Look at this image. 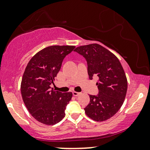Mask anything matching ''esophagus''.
<instances>
[{
  "label": "esophagus",
  "instance_id": "obj_1",
  "mask_svg": "<svg viewBox=\"0 0 150 150\" xmlns=\"http://www.w3.org/2000/svg\"><path fill=\"white\" fill-rule=\"evenodd\" d=\"M72 93H73V96H79L81 94V93H80V92H76V91H73Z\"/></svg>",
  "mask_w": 150,
  "mask_h": 150
}]
</instances>
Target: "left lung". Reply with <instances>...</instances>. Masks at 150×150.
Wrapping results in <instances>:
<instances>
[{"label":"left lung","mask_w":150,"mask_h":150,"mask_svg":"<svg viewBox=\"0 0 150 150\" xmlns=\"http://www.w3.org/2000/svg\"><path fill=\"white\" fill-rule=\"evenodd\" d=\"M86 59L89 79L99 78L98 93L89 95V104L84 108L87 115L96 122L109 119L120 110L126 98L128 83L119 59L98 44L77 47L74 50Z\"/></svg>","instance_id":"left-lung-1"}]
</instances>
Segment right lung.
<instances>
[{
  "label": "right lung",
  "mask_w": 150,
  "mask_h": 150,
  "mask_svg": "<svg viewBox=\"0 0 150 150\" xmlns=\"http://www.w3.org/2000/svg\"><path fill=\"white\" fill-rule=\"evenodd\" d=\"M75 48L74 46H51L32 57L21 83L22 100L31 115L38 122L54 125L65 115L71 92L61 93L50 87L60 70L63 59Z\"/></svg>",
  "instance_id": "right-lung-1"
}]
</instances>
